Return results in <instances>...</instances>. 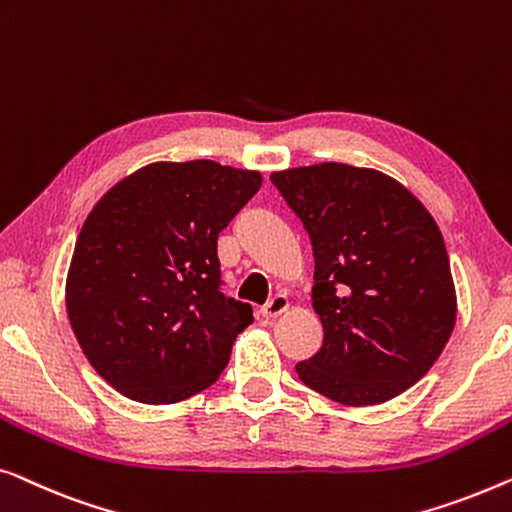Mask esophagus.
<instances>
[{
  "instance_id": "34e87169",
  "label": "esophagus",
  "mask_w": 512,
  "mask_h": 512,
  "mask_svg": "<svg viewBox=\"0 0 512 512\" xmlns=\"http://www.w3.org/2000/svg\"><path fill=\"white\" fill-rule=\"evenodd\" d=\"M287 308H290V299H287L285 294H276V297H271L262 306V315L266 320H271V318H278V315H283Z\"/></svg>"
}]
</instances>
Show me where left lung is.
I'll return each instance as SVG.
<instances>
[{"label": "left lung", "mask_w": 512, "mask_h": 512, "mask_svg": "<svg viewBox=\"0 0 512 512\" xmlns=\"http://www.w3.org/2000/svg\"><path fill=\"white\" fill-rule=\"evenodd\" d=\"M315 257L313 308L325 341L301 383L343 406L415 385L455 329L457 294L441 229L422 201L376 169L341 162L273 171Z\"/></svg>", "instance_id": "1"}]
</instances>
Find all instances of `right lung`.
Segmentation results:
<instances>
[{
  "mask_svg": "<svg viewBox=\"0 0 512 512\" xmlns=\"http://www.w3.org/2000/svg\"><path fill=\"white\" fill-rule=\"evenodd\" d=\"M262 174L213 160L153 162L97 201L67 273L83 355L122 397L164 406L225 371L253 306L220 292L218 234Z\"/></svg>",
  "mask_w": 512,
  "mask_h": 512,
  "instance_id": "right-lung-1",
  "label": "right lung"
}]
</instances>
